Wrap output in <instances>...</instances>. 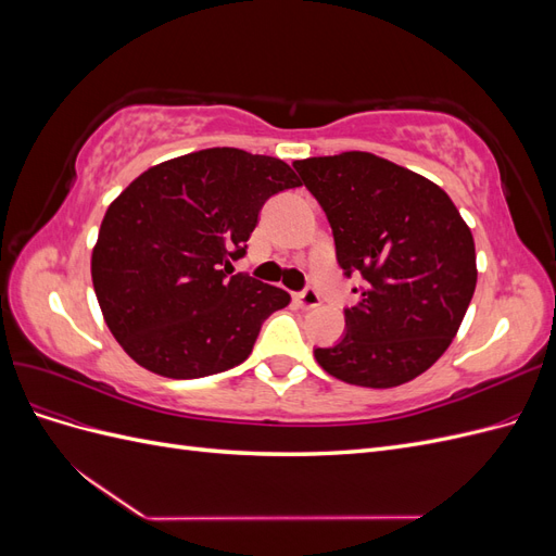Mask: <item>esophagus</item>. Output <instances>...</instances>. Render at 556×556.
<instances>
[{
  "label": "esophagus",
  "mask_w": 556,
  "mask_h": 556,
  "mask_svg": "<svg viewBox=\"0 0 556 556\" xmlns=\"http://www.w3.org/2000/svg\"><path fill=\"white\" fill-rule=\"evenodd\" d=\"M294 299H296V304L301 308H315V306H319V294L313 288H306L304 292H299Z\"/></svg>",
  "instance_id": "esophagus-1"
}]
</instances>
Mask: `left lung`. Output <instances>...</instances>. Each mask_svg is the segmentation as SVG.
I'll return each instance as SVG.
<instances>
[{"mask_svg":"<svg viewBox=\"0 0 556 556\" xmlns=\"http://www.w3.org/2000/svg\"><path fill=\"white\" fill-rule=\"evenodd\" d=\"M323 206L343 276L359 274L345 333L315 359L359 387H396L425 374L457 333L476 292V243L439 185L371 153L292 164Z\"/></svg>","mask_w":556,"mask_h":556,"instance_id":"left-lung-1","label":"left lung"}]
</instances>
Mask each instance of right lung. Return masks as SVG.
<instances>
[{"mask_svg":"<svg viewBox=\"0 0 556 556\" xmlns=\"http://www.w3.org/2000/svg\"><path fill=\"white\" fill-rule=\"evenodd\" d=\"M299 185L282 160L208 148L143 172L113 201L92 250V285L134 362L188 380L248 359L290 294L229 276L231 262L245 255L266 199Z\"/></svg>","mask_w":556,"mask_h":556,"instance_id":"obj_1","label":"right lung"}]
</instances>
